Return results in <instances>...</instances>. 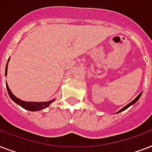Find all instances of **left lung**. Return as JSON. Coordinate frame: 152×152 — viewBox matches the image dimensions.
<instances>
[{"mask_svg":"<svg viewBox=\"0 0 152 152\" xmlns=\"http://www.w3.org/2000/svg\"><path fill=\"white\" fill-rule=\"evenodd\" d=\"M141 95H142V92L140 93V95H138V96H137V97L136 98V99H135L134 100H132V101L130 103H129V104H128V105H126V106H124V107H123L122 109H121L120 110L117 112V113H120V112H121V111H123V110H126V109H127V108H129V107L130 106H132V105H133V104H134V103H136V102H137L138 101V100H139V99H140V98Z\"/></svg>","mask_w":152,"mask_h":152,"instance_id":"left-lung-1","label":"left lung"}]
</instances>
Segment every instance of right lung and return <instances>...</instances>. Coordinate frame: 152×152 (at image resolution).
<instances>
[{"mask_svg": "<svg viewBox=\"0 0 152 152\" xmlns=\"http://www.w3.org/2000/svg\"><path fill=\"white\" fill-rule=\"evenodd\" d=\"M8 61H9V59L8 60V62H7V64H6L5 68V76H7V71H8ZM6 88H7V91H8V93L10 98L13 101L15 102V103H17L18 105H20L21 107L24 108L25 110H27L30 111H39L41 110H43V109L46 108L47 106H49L50 105V103H52L54 101V99H52L50 101L48 102H25L23 101V100L18 99L17 97H15V95H13L11 90L8 88V84L6 83Z\"/></svg>", "mask_w": 152, "mask_h": 152, "instance_id": "obj_1", "label": "right lung"}]
</instances>
